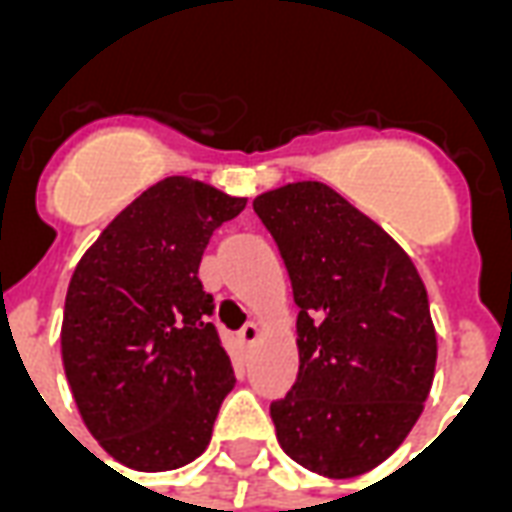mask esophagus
Listing matches in <instances>:
<instances>
[{"mask_svg":"<svg viewBox=\"0 0 512 512\" xmlns=\"http://www.w3.org/2000/svg\"><path fill=\"white\" fill-rule=\"evenodd\" d=\"M238 337H241V343L244 345H255L257 337H260V326H257V323H246L244 329L238 332Z\"/></svg>","mask_w":512,"mask_h":512,"instance_id":"34e87169","label":"esophagus"}]
</instances>
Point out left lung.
<instances>
[{"mask_svg": "<svg viewBox=\"0 0 512 512\" xmlns=\"http://www.w3.org/2000/svg\"><path fill=\"white\" fill-rule=\"evenodd\" d=\"M252 208L299 307V376L271 403L279 447L315 474L359 477L403 444L428 400V290L403 246L326 183L279 186Z\"/></svg>", "mask_w": 512, "mask_h": 512, "instance_id": "obj_1", "label": "left lung"}]
</instances>
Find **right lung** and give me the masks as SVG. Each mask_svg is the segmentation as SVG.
<instances>
[{
    "instance_id": "add662e5",
    "label": "right lung",
    "mask_w": 512,
    "mask_h": 512,
    "mask_svg": "<svg viewBox=\"0 0 512 512\" xmlns=\"http://www.w3.org/2000/svg\"><path fill=\"white\" fill-rule=\"evenodd\" d=\"M244 205L202 180H158L73 268L65 376L87 430L128 469H178L211 441L235 376L197 271L213 230Z\"/></svg>"
}]
</instances>
